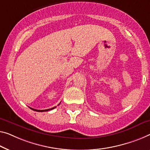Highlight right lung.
I'll return each instance as SVG.
<instances>
[{"label":"right lung","instance_id":"right-lung-1","mask_svg":"<svg viewBox=\"0 0 150 150\" xmlns=\"http://www.w3.org/2000/svg\"><path fill=\"white\" fill-rule=\"evenodd\" d=\"M55 108H56V106H55V107H53V108H50V109H46V110H36V109H34V108H30L32 109V110H35V111H37V112H46V111L52 110V109Z\"/></svg>","mask_w":150,"mask_h":150}]
</instances>
